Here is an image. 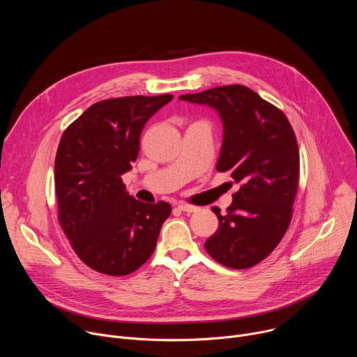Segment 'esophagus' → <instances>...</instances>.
<instances>
[{
  "label": "esophagus",
  "instance_id": "1",
  "mask_svg": "<svg viewBox=\"0 0 357 357\" xmlns=\"http://www.w3.org/2000/svg\"><path fill=\"white\" fill-rule=\"evenodd\" d=\"M178 209L181 212H186V213H193L197 211L196 206H192V205H188V203H181V205H178Z\"/></svg>",
  "mask_w": 357,
  "mask_h": 357
}]
</instances>
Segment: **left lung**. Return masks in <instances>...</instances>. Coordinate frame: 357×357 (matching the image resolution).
Instances as JSON below:
<instances>
[{
    "label": "left lung",
    "mask_w": 357,
    "mask_h": 357,
    "mask_svg": "<svg viewBox=\"0 0 357 357\" xmlns=\"http://www.w3.org/2000/svg\"><path fill=\"white\" fill-rule=\"evenodd\" d=\"M179 100L218 112L223 142L216 169L230 171L241 183L226 215L212 209L219 229L205 248L225 267L256 266L277 247L291 222L299 178L294 130L281 110L241 84L182 94Z\"/></svg>",
    "instance_id": "1"
}]
</instances>
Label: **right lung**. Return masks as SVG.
I'll use <instances>...</instances> for the list:
<instances>
[{"label":"right lung","mask_w":357,"mask_h":357,"mask_svg":"<svg viewBox=\"0 0 357 357\" xmlns=\"http://www.w3.org/2000/svg\"><path fill=\"white\" fill-rule=\"evenodd\" d=\"M174 98L130 96L98 101L63 132L55 160L59 223L90 268L127 275L155 250L167 202L142 203L126 190L145 123Z\"/></svg>","instance_id":"1"}]
</instances>
